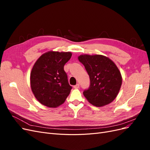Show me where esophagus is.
Listing matches in <instances>:
<instances>
[{"mask_svg":"<svg viewBox=\"0 0 150 150\" xmlns=\"http://www.w3.org/2000/svg\"><path fill=\"white\" fill-rule=\"evenodd\" d=\"M79 88V84H76L75 86H74V89H78Z\"/></svg>","mask_w":150,"mask_h":150,"instance_id":"esophagus-1","label":"esophagus"}]
</instances>
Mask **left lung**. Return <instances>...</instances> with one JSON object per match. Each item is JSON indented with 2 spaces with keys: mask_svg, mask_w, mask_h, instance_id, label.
<instances>
[{
  "mask_svg": "<svg viewBox=\"0 0 150 150\" xmlns=\"http://www.w3.org/2000/svg\"><path fill=\"white\" fill-rule=\"evenodd\" d=\"M79 61L84 66L90 78V86L83 94L93 105L110 104L116 98L122 84L121 72L110 59L102 55H81Z\"/></svg>",
  "mask_w": 150,
  "mask_h": 150,
  "instance_id": "1",
  "label": "left lung"
}]
</instances>
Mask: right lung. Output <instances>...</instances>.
<instances>
[{
  "label": "right lung",
  "mask_w": 150,
  "mask_h": 150,
  "mask_svg": "<svg viewBox=\"0 0 150 150\" xmlns=\"http://www.w3.org/2000/svg\"><path fill=\"white\" fill-rule=\"evenodd\" d=\"M70 52L49 51L35 62L30 72V86L34 96L43 105L56 108L64 103L72 87L64 66Z\"/></svg>",
  "instance_id": "add662e5"
}]
</instances>
